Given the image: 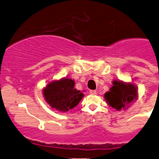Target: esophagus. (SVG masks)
<instances>
[{
	"instance_id": "obj_1",
	"label": "esophagus",
	"mask_w": 159,
	"mask_h": 159,
	"mask_svg": "<svg viewBox=\"0 0 159 159\" xmlns=\"http://www.w3.org/2000/svg\"><path fill=\"white\" fill-rule=\"evenodd\" d=\"M90 94H93V95H94V94H97V91H94V90H90Z\"/></svg>"
}]
</instances>
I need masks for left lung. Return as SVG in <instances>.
I'll use <instances>...</instances> for the list:
<instances>
[{
  "label": "left lung",
  "mask_w": 159,
  "mask_h": 159,
  "mask_svg": "<svg viewBox=\"0 0 159 159\" xmlns=\"http://www.w3.org/2000/svg\"><path fill=\"white\" fill-rule=\"evenodd\" d=\"M113 86L104 95L108 105L117 111L126 110L138 98V89L131 82L115 80Z\"/></svg>",
  "instance_id": "1"
}]
</instances>
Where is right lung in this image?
I'll return each instance as SVG.
<instances>
[{"instance_id":"obj_1","label":"right lung","mask_w":159,"mask_h":159,"mask_svg":"<svg viewBox=\"0 0 159 159\" xmlns=\"http://www.w3.org/2000/svg\"><path fill=\"white\" fill-rule=\"evenodd\" d=\"M75 81L64 78L51 81L43 89L44 99L51 108L66 112L78 105L84 94L75 89Z\"/></svg>"}]
</instances>
